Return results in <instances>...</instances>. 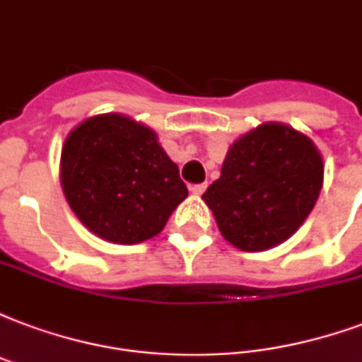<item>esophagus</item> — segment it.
Returning a JSON list of instances; mask_svg holds the SVG:
<instances>
[{"mask_svg":"<svg viewBox=\"0 0 362 362\" xmlns=\"http://www.w3.org/2000/svg\"><path fill=\"white\" fill-rule=\"evenodd\" d=\"M206 187H208V183H200V185H191V192L192 194H197V197H200L204 191H206Z\"/></svg>","mask_w":362,"mask_h":362,"instance_id":"obj_1","label":"esophagus"}]
</instances>
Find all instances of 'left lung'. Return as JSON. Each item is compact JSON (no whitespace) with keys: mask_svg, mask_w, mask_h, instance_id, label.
Instances as JSON below:
<instances>
[{"mask_svg":"<svg viewBox=\"0 0 362 362\" xmlns=\"http://www.w3.org/2000/svg\"><path fill=\"white\" fill-rule=\"evenodd\" d=\"M322 179L325 164L313 141L292 126L265 122L229 146L221 175L202 198L227 243L265 252L303 225Z\"/></svg>","mask_w":362,"mask_h":362,"instance_id":"left-lung-1","label":"left lung"}]
</instances>
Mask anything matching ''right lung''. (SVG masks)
Here are the masks:
<instances>
[{
    "label": "right lung",
    "instance_id": "obj_1",
    "mask_svg": "<svg viewBox=\"0 0 362 362\" xmlns=\"http://www.w3.org/2000/svg\"><path fill=\"white\" fill-rule=\"evenodd\" d=\"M61 187L86 229L127 246L160 235L189 197L156 132L116 112L91 116L68 133Z\"/></svg>",
    "mask_w": 362,
    "mask_h": 362
}]
</instances>
